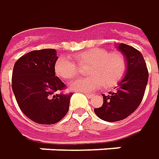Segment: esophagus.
<instances>
[{"mask_svg":"<svg viewBox=\"0 0 159 159\" xmlns=\"http://www.w3.org/2000/svg\"><path fill=\"white\" fill-rule=\"evenodd\" d=\"M85 93V94H86V96H87V98H89V99L93 97V94H91V93Z\"/></svg>","mask_w":159,"mask_h":159,"instance_id":"esophagus-1","label":"esophagus"}]
</instances>
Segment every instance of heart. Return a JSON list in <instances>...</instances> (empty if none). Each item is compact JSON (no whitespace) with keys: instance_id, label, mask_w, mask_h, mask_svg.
Listing matches in <instances>:
<instances>
[{"instance_id":"obj_1","label":"heart","mask_w":159,"mask_h":159,"mask_svg":"<svg viewBox=\"0 0 159 159\" xmlns=\"http://www.w3.org/2000/svg\"><path fill=\"white\" fill-rule=\"evenodd\" d=\"M74 62L65 57L57 58L54 71L64 80H72L79 73V67H87L89 77L78 79L70 83L72 90L89 93L102 85L106 88L116 86L122 80L127 71L125 56L121 52H108L103 48H91L75 55Z\"/></svg>"}]
</instances>
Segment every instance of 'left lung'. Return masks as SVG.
<instances>
[{"instance_id": "1", "label": "left lung", "mask_w": 159, "mask_h": 159, "mask_svg": "<svg viewBox=\"0 0 159 159\" xmlns=\"http://www.w3.org/2000/svg\"><path fill=\"white\" fill-rule=\"evenodd\" d=\"M118 50L126 57V74L116 87V91L109 92L108 95L102 94V107L94 108L97 116L110 122L125 119L139 107L149 79L141 52L125 43H120Z\"/></svg>"}]
</instances>
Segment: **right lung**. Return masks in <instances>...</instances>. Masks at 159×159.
Here are the masks:
<instances>
[{
    "mask_svg": "<svg viewBox=\"0 0 159 159\" xmlns=\"http://www.w3.org/2000/svg\"><path fill=\"white\" fill-rule=\"evenodd\" d=\"M54 49L32 51L16 62L12 73V89L22 112L39 124H54L69 109L72 93L64 94V82L56 76L57 60Z\"/></svg>",
    "mask_w": 159,
    "mask_h": 159,
    "instance_id": "obj_1",
    "label": "right lung"
}]
</instances>
